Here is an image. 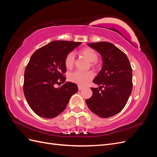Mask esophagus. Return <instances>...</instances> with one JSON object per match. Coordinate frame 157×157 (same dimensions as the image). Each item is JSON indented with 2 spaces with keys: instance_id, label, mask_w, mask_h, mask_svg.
Here are the masks:
<instances>
[{
  "instance_id": "1",
  "label": "esophagus",
  "mask_w": 157,
  "mask_h": 157,
  "mask_svg": "<svg viewBox=\"0 0 157 157\" xmlns=\"http://www.w3.org/2000/svg\"><path fill=\"white\" fill-rule=\"evenodd\" d=\"M78 90H82V89L83 88V87H82V86H78Z\"/></svg>"
}]
</instances>
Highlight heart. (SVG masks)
I'll use <instances>...</instances> for the list:
<instances>
[{
    "label": "heart",
    "instance_id": "1",
    "mask_svg": "<svg viewBox=\"0 0 157 157\" xmlns=\"http://www.w3.org/2000/svg\"><path fill=\"white\" fill-rule=\"evenodd\" d=\"M84 56L90 61L95 62L98 59V54L94 50L86 48L80 51ZM75 61V54L74 52H71L66 56L65 58V65L67 69H71L73 67ZM94 77V73L92 71H75L71 73L69 76V78L72 82L77 84L79 86H84L89 81H90Z\"/></svg>",
    "mask_w": 157,
    "mask_h": 157
}]
</instances>
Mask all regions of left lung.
Segmentation results:
<instances>
[{"instance_id":"obj_1","label":"left lung","mask_w":157,"mask_h":157,"mask_svg":"<svg viewBox=\"0 0 157 157\" xmlns=\"http://www.w3.org/2000/svg\"><path fill=\"white\" fill-rule=\"evenodd\" d=\"M87 44L99 52L103 64L93 80L99 88H91L92 96L86 103L90 110L99 117H113L124 107L132 93V69L129 59L124 52L110 42Z\"/></svg>"}]
</instances>
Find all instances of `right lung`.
<instances>
[{
	"mask_svg": "<svg viewBox=\"0 0 157 157\" xmlns=\"http://www.w3.org/2000/svg\"><path fill=\"white\" fill-rule=\"evenodd\" d=\"M81 44L80 42L56 40L36 50L25 70L23 92L29 107L37 115L52 118L67 107L71 97L78 92L77 85L65 82V58Z\"/></svg>",
	"mask_w": 157,
	"mask_h": 157,
	"instance_id": "obj_1",
	"label": "right lung"
}]
</instances>
